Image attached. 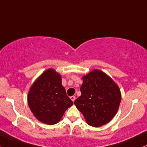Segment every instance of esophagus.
Returning a JSON list of instances; mask_svg holds the SVG:
<instances>
[{
    "instance_id": "1",
    "label": "esophagus",
    "mask_w": 147,
    "mask_h": 147,
    "mask_svg": "<svg viewBox=\"0 0 147 147\" xmlns=\"http://www.w3.org/2000/svg\"><path fill=\"white\" fill-rule=\"evenodd\" d=\"M70 99L72 100V102H74V101L75 100V99H76V98H75V96H71V97H70Z\"/></svg>"
}]
</instances>
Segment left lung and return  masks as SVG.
Masks as SVG:
<instances>
[{
  "label": "left lung",
  "mask_w": 147,
  "mask_h": 147,
  "mask_svg": "<svg viewBox=\"0 0 147 147\" xmlns=\"http://www.w3.org/2000/svg\"><path fill=\"white\" fill-rule=\"evenodd\" d=\"M82 95L75 105L83 114L87 123L93 127L105 125L114 117L120 105L119 88L100 70H94L83 77Z\"/></svg>",
  "instance_id": "left-lung-1"
}]
</instances>
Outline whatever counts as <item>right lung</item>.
I'll return each instance as SVG.
<instances>
[{
	"label": "right lung",
	"instance_id": "add662e5",
	"mask_svg": "<svg viewBox=\"0 0 147 147\" xmlns=\"http://www.w3.org/2000/svg\"><path fill=\"white\" fill-rule=\"evenodd\" d=\"M28 103L37 119L48 125L58 123L73 105L62 86L61 75L53 69L43 72L32 85Z\"/></svg>",
	"mask_w": 147,
	"mask_h": 147
}]
</instances>
